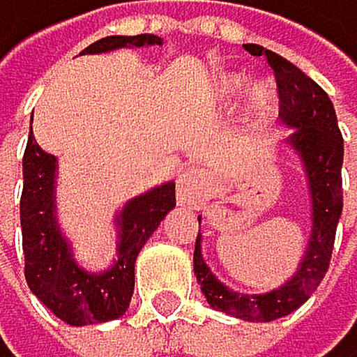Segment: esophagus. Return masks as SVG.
<instances>
[{
  "mask_svg": "<svg viewBox=\"0 0 357 357\" xmlns=\"http://www.w3.org/2000/svg\"><path fill=\"white\" fill-rule=\"evenodd\" d=\"M208 175L201 168H187L177 177V201L182 206L199 208L208 199Z\"/></svg>",
  "mask_w": 357,
  "mask_h": 357,
  "instance_id": "34e87169",
  "label": "esophagus"
}]
</instances>
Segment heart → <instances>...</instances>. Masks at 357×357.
<instances>
[{"instance_id": "heart-1", "label": "heart", "mask_w": 357, "mask_h": 357, "mask_svg": "<svg viewBox=\"0 0 357 357\" xmlns=\"http://www.w3.org/2000/svg\"><path fill=\"white\" fill-rule=\"evenodd\" d=\"M241 86H243V79L236 77V74H231V77H225L220 81V93H222V96H234Z\"/></svg>"}]
</instances>
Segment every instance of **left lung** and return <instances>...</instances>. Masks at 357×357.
<instances>
[{
	"label": "left lung",
	"mask_w": 357,
	"mask_h": 357,
	"mask_svg": "<svg viewBox=\"0 0 357 357\" xmlns=\"http://www.w3.org/2000/svg\"><path fill=\"white\" fill-rule=\"evenodd\" d=\"M248 53L264 56L271 65L278 86L280 121L294 128L287 144L297 151L311 191V236L306 252L299 261L297 273L285 285L266 294H241L220 283L201 255V234L196 236L194 273L201 283V292L208 304L227 316L250 320V323H271L276 318L290 316L316 292L325 278L335 248V234L344 208L342 191V163L344 137L337 126V114L327 93L313 79L297 70L290 60L261 46L250 44ZM201 225V217H199Z\"/></svg>",
	"instance_id": "obj_1"
}]
</instances>
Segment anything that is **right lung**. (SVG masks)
Masks as SVG:
<instances>
[{
	"label": "right lung",
	"instance_id": "1",
	"mask_svg": "<svg viewBox=\"0 0 357 357\" xmlns=\"http://www.w3.org/2000/svg\"><path fill=\"white\" fill-rule=\"evenodd\" d=\"M130 46H161V37H105L81 53H107ZM56 156L41 149L30 132L22 156L20 196L25 280L41 304L67 325L81 327L121 318L130 306L135 287L137 255L163 217L175 208V182H163L126 203L116 215L119 257L107 271L91 273L74 261L72 248L60 234L56 220Z\"/></svg>",
	"mask_w": 357,
	"mask_h": 357
}]
</instances>
